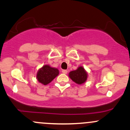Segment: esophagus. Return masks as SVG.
<instances>
[{
    "mask_svg": "<svg viewBox=\"0 0 130 130\" xmlns=\"http://www.w3.org/2000/svg\"><path fill=\"white\" fill-rule=\"evenodd\" d=\"M62 72L63 73V74H67V73H68V71H67V70H62Z\"/></svg>",
    "mask_w": 130,
    "mask_h": 130,
    "instance_id": "1",
    "label": "esophagus"
}]
</instances>
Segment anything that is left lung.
Masks as SVG:
<instances>
[{
    "mask_svg": "<svg viewBox=\"0 0 130 130\" xmlns=\"http://www.w3.org/2000/svg\"><path fill=\"white\" fill-rule=\"evenodd\" d=\"M69 77L71 79L77 84H82L87 79V73L83 67H79L77 70L69 73Z\"/></svg>",
    "mask_w": 130,
    "mask_h": 130,
    "instance_id": "1",
    "label": "left lung"
}]
</instances>
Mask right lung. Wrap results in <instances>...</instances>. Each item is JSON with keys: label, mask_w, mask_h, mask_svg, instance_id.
<instances>
[{"label": "right lung", "mask_w": 130, "mask_h": 130, "mask_svg": "<svg viewBox=\"0 0 130 130\" xmlns=\"http://www.w3.org/2000/svg\"><path fill=\"white\" fill-rule=\"evenodd\" d=\"M59 74L57 68H53L48 65H43L38 70L37 74V79L40 83L47 85L53 80Z\"/></svg>", "instance_id": "obj_1"}]
</instances>
